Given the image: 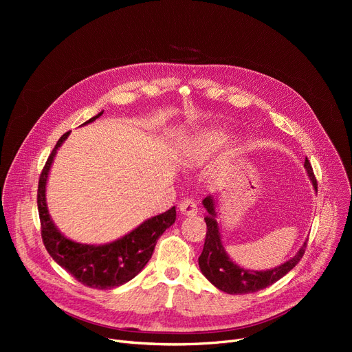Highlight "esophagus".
Segmentation results:
<instances>
[{"label":"esophagus","instance_id":"34e87169","mask_svg":"<svg viewBox=\"0 0 352 352\" xmlns=\"http://www.w3.org/2000/svg\"><path fill=\"white\" fill-rule=\"evenodd\" d=\"M179 211H181L182 215H188V217L190 215H197L198 207H197V204H195L192 199H186V201H182L181 204H179Z\"/></svg>","mask_w":352,"mask_h":352}]
</instances>
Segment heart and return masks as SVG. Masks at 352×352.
Wrapping results in <instances>:
<instances>
[{"label":"heart","mask_w":352,"mask_h":352,"mask_svg":"<svg viewBox=\"0 0 352 352\" xmlns=\"http://www.w3.org/2000/svg\"><path fill=\"white\" fill-rule=\"evenodd\" d=\"M211 142H207V141H201V142H197L194 146H192V154L194 155H201V154H206V153H210L211 151Z\"/></svg>","instance_id":"obj_1"}]
</instances>
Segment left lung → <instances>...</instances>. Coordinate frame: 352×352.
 <instances>
[{
  "mask_svg": "<svg viewBox=\"0 0 352 352\" xmlns=\"http://www.w3.org/2000/svg\"><path fill=\"white\" fill-rule=\"evenodd\" d=\"M304 166L314 190L317 191V179L314 177L308 160L305 161ZM202 206L207 210L208 215L204 218L207 223V235L204 250H202L198 258V265L202 275L221 291L236 295L255 292L267 288L281 280L285 274H288L295 265H297L305 252L307 241L301 245V248L292 258H289L288 261L275 268L256 271L238 265L236 263L232 261V258H230L223 244V235H221L218 223L217 198L214 195H207L202 199Z\"/></svg>",
  "mask_w": 352,
  "mask_h": 352,
  "instance_id": "obj_1",
  "label": "left lung"
}]
</instances>
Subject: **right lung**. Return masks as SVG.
Segmentation results:
<instances>
[{"instance_id":"add662e5","label":"right lung","mask_w":352,"mask_h":352,"mask_svg":"<svg viewBox=\"0 0 352 352\" xmlns=\"http://www.w3.org/2000/svg\"><path fill=\"white\" fill-rule=\"evenodd\" d=\"M102 113L104 111L85 121L82 125L96 121L102 116ZM68 135L69 133H65L58 140L47 160L38 182L36 204H38L41 219L43 241L52 260L81 284L97 289L116 288L131 281L144 270L146 263L151 260L157 239L166 228H170L175 223L177 211L175 207H173L160 215L148 218L137 228L113 243L92 245L76 243L67 238L54 224L48 212L45 192L51 165Z\"/></svg>"}]
</instances>
